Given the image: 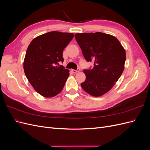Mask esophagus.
<instances>
[{
    "label": "esophagus",
    "instance_id": "34e87169",
    "mask_svg": "<svg viewBox=\"0 0 150 150\" xmlns=\"http://www.w3.org/2000/svg\"><path fill=\"white\" fill-rule=\"evenodd\" d=\"M80 71V69H78L77 70H74V69H71V71L73 72V73H76V72H78Z\"/></svg>",
    "mask_w": 150,
    "mask_h": 150
}]
</instances>
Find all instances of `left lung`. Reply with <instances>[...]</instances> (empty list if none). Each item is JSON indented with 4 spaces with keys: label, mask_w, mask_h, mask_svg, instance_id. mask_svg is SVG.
<instances>
[{
    "label": "left lung",
    "mask_w": 150,
    "mask_h": 150,
    "mask_svg": "<svg viewBox=\"0 0 150 150\" xmlns=\"http://www.w3.org/2000/svg\"><path fill=\"white\" fill-rule=\"evenodd\" d=\"M75 38L85 59L94 60L93 69L84 70L86 80L81 87L93 96H101L114 86L123 72L125 50L115 36L100 32L77 33Z\"/></svg>",
    "instance_id": "obj_1"
}]
</instances>
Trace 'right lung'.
<instances>
[{
    "label": "right lung",
    "instance_id": "1",
    "mask_svg": "<svg viewBox=\"0 0 150 150\" xmlns=\"http://www.w3.org/2000/svg\"><path fill=\"white\" fill-rule=\"evenodd\" d=\"M74 37L73 33L52 31L38 36L27 49L24 61L25 74L41 96L52 98L59 93L69 76L64 66L62 51Z\"/></svg>",
    "mask_w": 150,
    "mask_h": 150
}]
</instances>
